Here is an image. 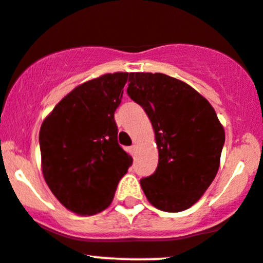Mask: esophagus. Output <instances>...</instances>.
Returning <instances> with one entry per match:
<instances>
[{
    "label": "esophagus",
    "mask_w": 263,
    "mask_h": 263,
    "mask_svg": "<svg viewBox=\"0 0 263 263\" xmlns=\"http://www.w3.org/2000/svg\"><path fill=\"white\" fill-rule=\"evenodd\" d=\"M129 150H131V154H132V155H135V154H136L137 146H136V145H132L131 147H129Z\"/></svg>",
    "instance_id": "1"
}]
</instances>
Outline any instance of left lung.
Segmentation results:
<instances>
[{
    "mask_svg": "<svg viewBox=\"0 0 263 263\" xmlns=\"http://www.w3.org/2000/svg\"><path fill=\"white\" fill-rule=\"evenodd\" d=\"M127 95L150 118L159 148L153 175L140 180L154 206L176 213L205 193L219 168L226 135L208 101L161 73H129Z\"/></svg>",
    "mask_w": 263,
    "mask_h": 263,
    "instance_id": "left-lung-1",
    "label": "left lung"
}]
</instances>
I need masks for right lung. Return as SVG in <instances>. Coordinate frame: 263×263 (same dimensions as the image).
I'll return each mask as SVG.
<instances>
[{
  "label": "right lung",
  "mask_w": 263,
  "mask_h": 263,
  "mask_svg": "<svg viewBox=\"0 0 263 263\" xmlns=\"http://www.w3.org/2000/svg\"><path fill=\"white\" fill-rule=\"evenodd\" d=\"M127 78L128 73H113L83 83L41 124L44 178L58 200L77 214L104 211L132 164L118 143L115 121Z\"/></svg>",
  "instance_id": "add662e5"
}]
</instances>
